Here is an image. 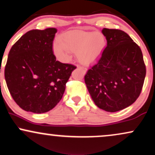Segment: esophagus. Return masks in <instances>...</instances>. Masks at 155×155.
I'll return each mask as SVG.
<instances>
[{"label":"esophagus","instance_id":"1","mask_svg":"<svg viewBox=\"0 0 155 155\" xmlns=\"http://www.w3.org/2000/svg\"><path fill=\"white\" fill-rule=\"evenodd\" d=\"M77 67H78V68H81V69L82 70V71H83V72H84V74H85L86 72H87V68L83 67V66H78Z\"/></svg>","mask_w":155,"mask_h":155}]
</instances>
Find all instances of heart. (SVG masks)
Wrapping results in <instances>:
<instances>
[{"label":"heart","instance_id":"heart-1","mask_svg":"<svg viewBox=\"0 0 155 155\" xmlns=\"http://www.w3.org/2000/svg\"><path fill=\"white\" fill-rule=\"evenodd\" d=\"M104 46V38L99 33L71 31L61 35L58 44L54 46L56 57L67 61L71 57L70 52L76 53V57L82 64L93 63L101 54Z\"/></svg>","mask_w":155,"mask_h":155}]
</instances>
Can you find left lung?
Returning <instances> with one entry per match:
<instances>
[{
    "instance_id": "left-lung-1",
    "label": "left lung",
    "mask_w": 155,
    "mask_h": 155,
    "mask_svg": "<svg viewBox=\"0 0 155 155\" xmlns=\"http://www.w3.org/2000/svg\"><path fill=\"white\" fill-rule=\"evenodd\" d=\"M107 41L101 57L84 76L94 102L115 112L132 104L142 91L146 66L140 47L124 31L104 28Z\"/></svg>"
}]
</instances>
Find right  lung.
<instances>
[{"label": "right lung", "instance_id": "1", "mask_svg": "<svg viewBox=\"0 0 155 155\" xmlns=\"http://www.w3.org/2000/svg\"><path fill=\"white\" fill-rule=\"evenodd\" d=\"M56 32L55 28L31 30L10 50L5 81L13 100L23 110L41 114L54 108L76 68L56 61L53 52Z\"/></svg>", "mask_w": 155, "mask_h": 155}]
</instances>
